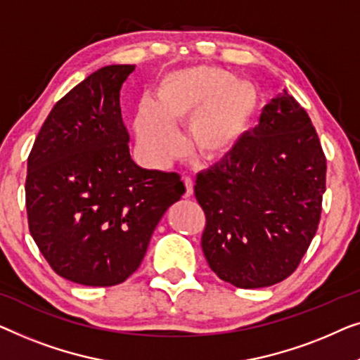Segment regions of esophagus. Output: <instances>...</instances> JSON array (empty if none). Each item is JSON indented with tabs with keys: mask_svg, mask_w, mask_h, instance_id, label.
I'll use <instances>...</instances> for the list:
<instances>
[{
	"mask_svg": "<svg viewBox=\"0 0 360 360\" xmlns=\"http://www.w3.org/2000/svg\"><path fill=\"white\" fill-rule=\"evenodd\" d=\"M184 181V186H186V197H191L192 194H194V182H192L191 178H184L182 179Z\"/></svg>",
	"mask_w": 360,
	"mask_h": 360,
	"instance_id": "1",
	"label": "esophagus"
}]
</instances>
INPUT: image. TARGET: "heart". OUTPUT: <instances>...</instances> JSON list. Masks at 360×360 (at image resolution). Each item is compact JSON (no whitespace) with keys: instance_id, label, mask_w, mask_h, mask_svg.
I'll return each mask as SVG.
<instances>
[{"instance_id":"1","label":"heart","mask_w":360,"mask_h":360,"mask_svg":"<svg viewBox=\"0 0 360 360\" xmlns=\"http://www.w3.org/2000/svg\"><path fill=\"white\" fill-rule=\"evenodd\" d=\"M259 105V93L250 81L215 67H197L165 77L155 104H140L136 139L145 158L163 166L181 153L176 127L189 124L187 143L205 163L230 156L250 130Z\"/></svg>"}]
</instances>
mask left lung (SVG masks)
<instances>
[{
	"mask_svg": "<svg viewBox=\"0 0 360 360\" xmlns=\"http://www.w3.org/2000/svg\"><path fill=\"white\" fill-rule=\"evenodd\" d=\"M325 191L320 139L307 110L283 91L230 156L197 174L210 269L240 288L287 279L318 230Z\"/></svg>",
	"mask_w": 360,
	"mask_h": 360,
	"instance_id": "1",
	"label": "left lung"
}]
</instances>
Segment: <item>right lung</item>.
I'll list each match as a JSON object with an SVG mask.
<instances>
[{
    "instance_id": "right-lung-1",
    "label": "right lung",
    "mask_w": 360,
    "mask_h": 360,
    "mask_svg": "<svg viewBox=\"0 0 360 360\" xmlns=\"http://www.w3.org/2000/svg\"><path fill=\"white\" fill-rule=\"evenodd\" d=\"M134 65H110L63 96L27 158L29 231L50 267L81 285L110 287L139 269L178 173L143 169L129 151L120 88Z\"/></svg>"
}]
</instances>
